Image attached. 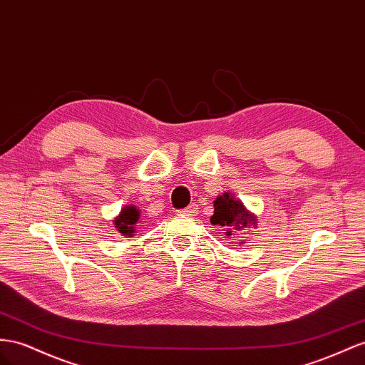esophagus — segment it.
Wrapping results in <instances>:
<instances>
[{
	"mask_svg": "<svg viewBox=\"0 0 365 365\" xmlns=\"http://www.w3.org/2000/svg\"><path fill=\"white\" fill-rule=\"evenodd\" d=\"M196 212H198V204H195V202H192L189 207H185V209L180 210L181 215H190V216L196 215Z\"/></svg>",
	"mask_w": 365,
	"mask_h": 365,
	"instance_id": "esophagus-1",
	"label": "esophagus"
}]
</instances>
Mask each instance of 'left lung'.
I'll list each match as a JSON object with an SVG mask.
<instances>
[{
    "label": "left lung",
    "instance_id": "obj_1",
    "mask_svg": "<svg viewBox=\"0 0 365 365\" xmlns=\"http://www.w3.org/2000/svg\"><path fill=\"white\" fill-rule=\"evenodd\" d=\"M215 212L210 218L213 225L224 227L225 236H232L233 232H241L247 225L256 224V216L245 209L240 200H235L232 193L225 192L213 201Z\"/></svg>",
    "mask_w": 365,
    "mask_h": 365
}]
</instances>
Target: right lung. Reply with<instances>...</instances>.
<instances>
[{
  "mask_svg": "<svg viewBox=\"0 0 365 365\" xmlns=\"http://www.w3.org/2000/svg\"><path fill=\"white\" fill-rule=\"evenodd\" d=\"M138 221H140V210L135 205H125L113 224L123 236H133Z\"/></svg>",
  "mask_w": 365,
  "mask_h": 365,
  "instance_id": "obj_1",
  "label": "right lung"
}]
</instances>
